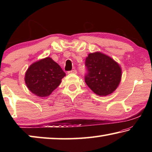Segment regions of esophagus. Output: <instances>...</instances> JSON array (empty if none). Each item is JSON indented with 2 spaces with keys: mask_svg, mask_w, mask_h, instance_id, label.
<instances>
[{
  "mask_svg": "<svg viewBox=\"0 0 152 152\" xmlns=\"http://www.w3.org/2000/svg\"><path fill=\"white\" fill-rule=\"evenodd\" d=\"M68 74H76L77 73V71L76 70H71V71H69L68 72Z\"/></svg>",
  "mask_w": 152,
  "mask_h": 152,
  "instance_id": "1",
  "label": "esophagus"
}]
</instances>
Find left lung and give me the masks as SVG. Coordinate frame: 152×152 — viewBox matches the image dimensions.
Segmentation results:
<instances>
[{
  "instance_id": "1",
  "label": "left lung",
  "mask_w": 152,
  "mask_h": 152,
  "mask_svg": "<svg viewBox=\"0 0 152 152\" xmlns=\"http://www.w3.org/2000/svg\"><path fill=\"white\" fill-rule=\"evenodd\" d=\"M85 82L95 94L107 96L113 93L121 79V68L109 56L101 52L89 53L86 58Z\"/></svg>"
}]
</instances>
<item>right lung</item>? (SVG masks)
Returning a JSON list of instances; mask_svg holds the SVG:
<instances>
[{
  "instance_id": "obj_1",
  "label": "right lung",
  "mask_w": 152,
  "mask_h": 152,
  "mask_svg": "<svg viewBox=\"0 0 152 152\" xmlns=\"http://www.w3.org/2000/svg\"><path fill=\"white\" fill-rule=\"evenodd\" d=\"M66 73L51 58L32 64L25 73V82L28 89L39 97L51 94L60 85Z\"/></svg>"
}]
</instances>
